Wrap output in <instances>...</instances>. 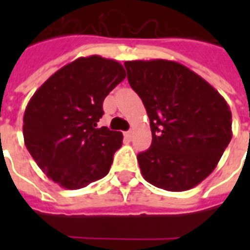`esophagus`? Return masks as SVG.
<instances>
[{"label":"esophagus","mask_w":250,"mask_h":250,"mask_svg":"<svg viewBox=\"0 0 250 250\" xmlns=\"http://www.w3.org/2000/svg\"><path fill=\"white\" fill-rule=\"evenodd\" d=\"M125 139H128V140H132L133 139V131H127V132L125 133Z\"/></svg>","instance_id":"1"}]
</instances>
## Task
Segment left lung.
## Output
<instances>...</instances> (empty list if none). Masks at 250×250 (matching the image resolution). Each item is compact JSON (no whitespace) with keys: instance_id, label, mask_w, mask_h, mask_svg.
I'll return each mask as SVG.
<instances>
[{"instance_id":"8db88e82","label":"left lung","mask_w":250,"mask_h":250,"mask_svg":"<svg viewBox=\"0 0 250 250\" xmlns=\"http://www.w3.org/2000/svg\"><path fill=\"white\" fill-rule=\"evenodd\" d=\"M125 66L152 129V146L137 156L141 174L165 190L193 188L213 172L231 141L229 104L175 61H127Z\"/></svg>"}]
</instances>
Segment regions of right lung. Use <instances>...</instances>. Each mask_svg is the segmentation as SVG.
Listing matches in <instances>:
<instances>
[{
    "label": "right lung",
    "instance_id": "right-lung-1",
    "mask_svg": "<svg viewBox=\"0 0 250 250\" xmlns=\"http://www.w3.org/2000/svg\"><path fill=\"white\" fill-rule=\"evenodd\" d=\"M125 78L117 61L80 57L31 97L23 117L25 148L53 182L79 189L107 175L123 135L98 121L105 97Z\"/></svg>",
    "mask_w": 250,
    "mask_h": 250
}]
</instances>
